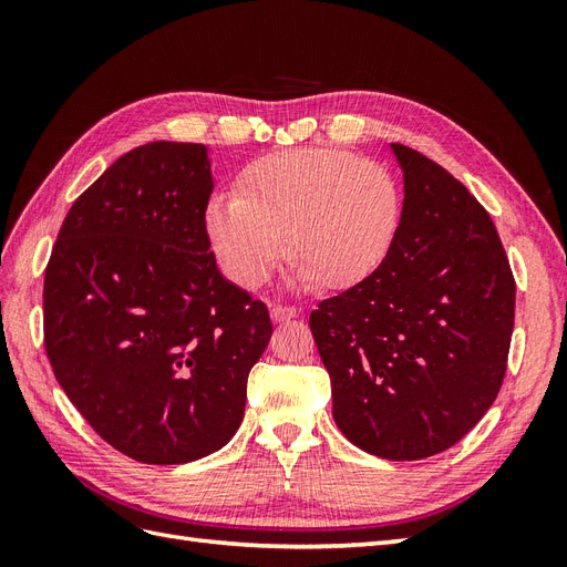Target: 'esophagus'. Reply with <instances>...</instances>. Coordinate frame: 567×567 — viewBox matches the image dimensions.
Returning a JSON list of instances; mask_svg holds the SVG:
<instances>
[{
  "label": "esophagus",
  "instance_id": "1",
  "mask_svg": "<svg viewBox=\"0 0 567 567\" xmlns=\"http://www.w3.org/2000/svg\"><path fill=\"white\" fill-rule=\"evenodd\" d=\"M298 315H300V310L293 305H281V302L271 305V319L274 321H288V319H293Z\"/></svg>",
  "mask_w": 567,
  "mask_h": 567
}]
</instances>
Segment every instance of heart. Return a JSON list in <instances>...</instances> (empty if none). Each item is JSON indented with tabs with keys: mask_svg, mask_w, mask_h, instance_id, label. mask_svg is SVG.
Listing matches in <instances>:
<instances>
[{
	"mask_svg": "<svg viewBox=\"0 0 567 567\" xmlns=\"http://www.w3.org/2000/svg\"><path fill=\"white\" fill-rule=\"evenodd\" d=\"M402 213V186L385 165L342 148H290L248 165L238 192L215 194L205 231L238 286H262L286 246L298 286L338 290L385 262Z\"/></svg>",
	"mask_w": 567,
	"mask_h": 567,
	"instance_id": "1",
	"label": "heart"
}]
</instances>
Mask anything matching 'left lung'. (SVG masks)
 Masks as SVG:
<instances>
[{"mask_svg": "<svg viewBox=\"0 0 567 567\" xmlns=\"http://www.w3.org/2000/svg\"><path fill=\"white\" fill-rule=\"evenodd\" d=\"M390 146L404 173L398 241L369 279L321 300L310 329L342 435L416 461L450 450L496 400L516 281L468 188L423 153Z\"/></svg>", "mask_w": 567, "mask_h": 567, "instance_id": "left-lung-1", "label": "left lung"}]
</instances>
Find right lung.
Masks as SVG:
<instances>
[{
  "instance_id": "right-lung-1",
  "label": "right lung",
  "mask_w": 567,
  "mask_h": 567,
  "mask_svg": "<svg viewBox=\"0 0 567 567\" xmlns=\"http://www.w3.org/2000/svg\"><path fill=\"white\" fill-rule=\"evenodd\" d=\"M203 144L117 158L68 210L44 271V350L96 435L142 463L208 456L244 421L271 338L262 300L221 277Z\"/></svg>"
}]
</instances>
